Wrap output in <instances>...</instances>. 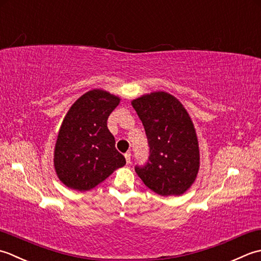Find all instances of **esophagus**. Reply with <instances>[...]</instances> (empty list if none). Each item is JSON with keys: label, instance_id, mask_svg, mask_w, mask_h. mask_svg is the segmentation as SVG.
Segmentation results:
<instances>
[{"label": "esophagus", "instance_id": "34e87169", "mask_svg": "<svg viewBox=\"0 0 261 261\" xmlns=\"http://www.w3.org/2000/svg\"><path fill=\"white\" fill-rule=\"evenodd\" d=\"M130 158H132V154H130V152H127V153H125V159H126V162H127V164H129V163H130Z\"/></svg>", "mask_w": 261, "mask_h": 261}]
</instances>
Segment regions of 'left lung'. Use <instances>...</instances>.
<instances>
[{"label": "left lung", "instance_id": "8db88e82", "mask_svg": "<svg viewBox=\"0 0 261 261\" xmlns=\"http://www.w3.org/2000/svg\"><path fill=\"white\" fill-rule=\"evenodd\" d=\"M150 147L144 166L135 171L146 187L161 196H179L197 177L198 141L184 106L167 92H153L133 100Z\"/></svg>", "mask_w": 261, "mask_h": 261}]
</instances>
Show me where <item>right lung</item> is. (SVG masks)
<instances>
[{
	"label": "right lung",
	"instance_id": "right-lung-1",
	"mask_svg": "<svg viewBox=\"0 0 261 261\" xmlns=\"http://www.w3.org/2000/svg\"><path fill=\"white\" fill-rule=\"evenodd\" d=\"M120 99L102 90L80 97L68 110L58 133L54 164L68 188L86 191L102 182L126 160L115 147L107 120Z\"/></svg>",
	"mask_w": 261,
	"mask_h": 261
}]
</instances>
